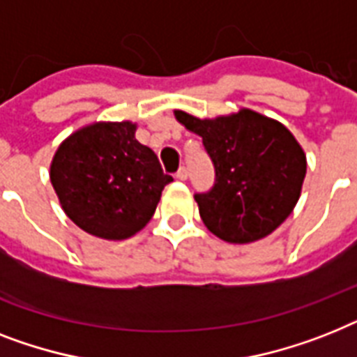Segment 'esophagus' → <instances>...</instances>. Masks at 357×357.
Segmentation results:
<instances>
[{
    "label": "esophagus",
    "mask_w": 357,
    "mask_h": 357,
    "mask_svg": "<svg viewBox=\"0 0 357 357\" xmlns=\"http://www.w3.org/2000/svg\"><path fill=\"white\" fill-rule=\"evenodd\" d=\"M176 178H178L179 181H185V179L188 178V170L185 169V167H181V169H179L178 172H176Z\"/></svg>",
    "instance_id": "1"
}]
</instances>
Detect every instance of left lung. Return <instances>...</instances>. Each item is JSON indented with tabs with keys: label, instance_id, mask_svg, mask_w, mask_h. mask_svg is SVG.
I'll return each instance as SVG.
<instances>
[{
	"label": "left lung",
	"instance_id": "obj_1",
	"mask_svg": "<svg viewBox=\"0 0 357 357\" xmlns=\"http://www.w3.org/2000/svg\"><path fill=\"white\" fill-rule=\"evenodd\" d=\"M176 119L198 133L213 161V187L194 194L208 231L231 244L273 233L294 211L306 176L294 135L251 109L213 121L176 112Z\"/></svg>",
	"mask_w": 357,
	"mask_h": 357
}]
</instances>
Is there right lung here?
<instances>
[{"label": "right lung", "instance_id": "1", "mask_svg": "<svg viewBox=\"0 0 357 357\" xmlns=\"http://www.w3.org/2000/svg\"><path fill=\"white\" fill-rule=\"evenodd\" d=\"M133 133L132 123L91 124L54 153L51 183L62 208L98 238L123 240L141 231L172 181Z\"/></svg>", "mask_w": 357, "mask_h": 357}]
</instances>
